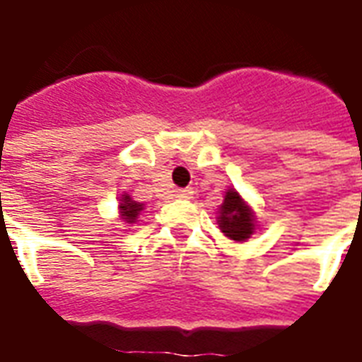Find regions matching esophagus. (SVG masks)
<instances>
[{"mask_svg": "<svg viewBox=\"0 0 362 362\" xmlns=\"http://www.w3.org/2000/svg\"><path fill=\"white\" fill-rule=\"evenodd\" d=\"M192 196H194V192H192L189 188L178 189V192H176V197H178V199H189Z\"/></svg>", "mask_w": 362, "mask_h": 362, "instance_id": "34e87169", "label": "esophagus"}]
</instances>
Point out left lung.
<instances>
[{"label": "left lung", "mask_w": 362, "mask_h": 362, "mask_svg": "<svg viewBox=\"0 0 362 362\" xmlns=\"http://www.w3.org/2000/svg\"><path fill=\"white\" fill-rule=\"evenodd\" d=\"M219 228L230 240L244 243L256 230V215L236 189H228L219 207Z\"/></svg>", "instance_id": "8db88e82"}]
</instances>
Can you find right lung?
I'll return each mask as SVG.
<instances>
[{"instance_id":"right-lung-1","label":"right lung","mask_w":362,"mask_h":362,"mask_svg":"<svg viewBox=\"0 0 362 362\" xmlns=\"http://www.w3.org/2000/svg\"><path fill=\"white\" fill-rule=\"evenodd\" d=\"M118 207H119V217H122V221H124V223H129V225L135 223L137 217H139V213L143 211V204L134 202V199L127 196V194L122 196Z\"/></svg>"}]
</instances>
